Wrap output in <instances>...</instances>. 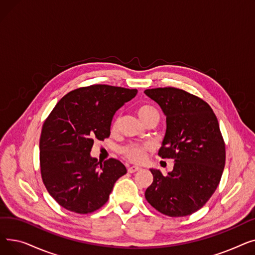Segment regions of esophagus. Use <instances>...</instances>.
<instances>
[{"label": "esophagus", "mask_w": 255, "mask_h": 255, "mask_svg": "<svg viewBox=\"0 0 255 255\" xmlns=\"http://www.w3.org/2000/svg\"><path fill=\"white\" fill-rule=\"evenodd\" d=\"M138 170H140V167H138V166H129L128 167V172H130V173H133V172L138 171Z\"/></svg>", "instance_id": "obj_1"}]
</instances>
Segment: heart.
Wrapping results in <instances>:
<instances>
[{
  "instance_id": "1",
  "label": "heart",
  "mask_w": 255,
  "mask_h": 255,
  "mask_svg": "<svg viewBox=\"0 0 255 255\" xmlns=\"http://www.w3.org/2000/svg\"><path fill=\"white\" fill-rule=\"evenodd\" d=\"M137 114L144 124L152 119L159 120V114L157 110L155 107L148 104L140 105L137 109ZM119 124H120V117H117L113 122L112 131L114 132L117 131ZM150 151H151L150 145L144 144V143H137V142H130L121 148V153H122L124 158H126L130 162H133V163H140L144 161L145 158L148 157V154L150 153Z\"/></svg>"
}]
</instances>
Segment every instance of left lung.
I'll return each instance as SVG.
<instances>
[{
	"mask_svg": "<svg viewBox=\"0 0 255 255\" xmlns=\"http://www.w3.org/2000/svg\"><path fill=\"white\" fill-rule=\"evenodd\" d=\"M144 93L166 116L158 155L176 162L166 177L151 169L154 180L145 199L166 216L191 215L215 192L224 169L225 143L218 120L205 100L182 89L156 88Z\"/></svg>",
	"mask_w": 255,
	"mask_h": 255,
	"instance_id": "1",
	"label": "left lung"
}]
</instances>
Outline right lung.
Segmentation results:
<instances>
[{
    "instance_id": "right-lung-1",
    "label": "right lung",
    "mask_w": 255,
    "mask_h": 255,
    "mask_svg": "<svg viewBox=\"0 0 255 255\" xmlns=\"http://www.w3.org/2000/svg\"><path fill=\"white\" fill-rule=\"evenodd\" d=\"M135 89L92 85L69 92L53 107L40 135V171L45 188L64 209L89 214L100 209L119 178L127 172L119 160L98 162L94 140L110 137L115 113L134 98Z\"/></svg>"
}]
</instances>
